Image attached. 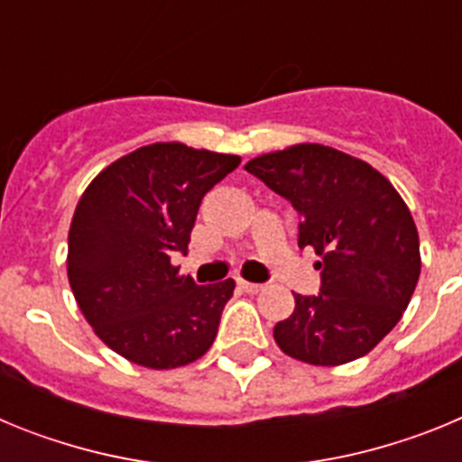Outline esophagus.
I'll use <instances>...</instances> for the list:
<instances>
[{"label": "esophagus", "instance_id": "obj_1", "mask_svg": "<svg viewBox=\"0 0 462 462\" xmlns=\"http://www.w3.org/2000/svg\"><path fill=\"white\" fill-rule=\"evenodd\" d=\"M238 287L243 289V291H247V293H256V291H261V289H263V284H256V282H247V280H243V277H238Z\"/></svg>", "mask_w": 462, "mask_h": 462}]
</instances>
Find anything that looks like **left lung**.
<instances>
[{"instance_id": "1", "label": "left lung", "mask_w": 462, "mask_h": 462, "mask_svg": "<svg viewBox=\"0 0 462 462\" xmlns=\"http://www.w3.org/2000/svg\"><path fill=\"white\" fill-rule=\"evenodd\" d=\"M245 169L291 201L298 247L321 259V293H293L291 317L273 328L277 346L326 368L373 352L421 275L419 231L402 196L368 162L319 143L259 154Z\"/></svg>"}]
</instances>
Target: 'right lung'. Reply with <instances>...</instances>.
Listing matches in <instances>:
<instances>
[{
    "mask_svg": "<svg viewBox=\"0 0 462 462\" xmlns=\"http://www.w3.org/2000/svg\"><path fill=\"white\" fill-rule=\"evenodd\" d=\"M238 164V154L152 143L106 166L80 196L69 284L99 340L126 361L180 368L215 342L236 282L199 287L171 254L187 252L201 199Z\"/></svg>",
    "mask_w": 462,
    "mask_h": 462,
    "instance_id": "right-lung-1",
    "label": "right lung"
}]
</instances>
